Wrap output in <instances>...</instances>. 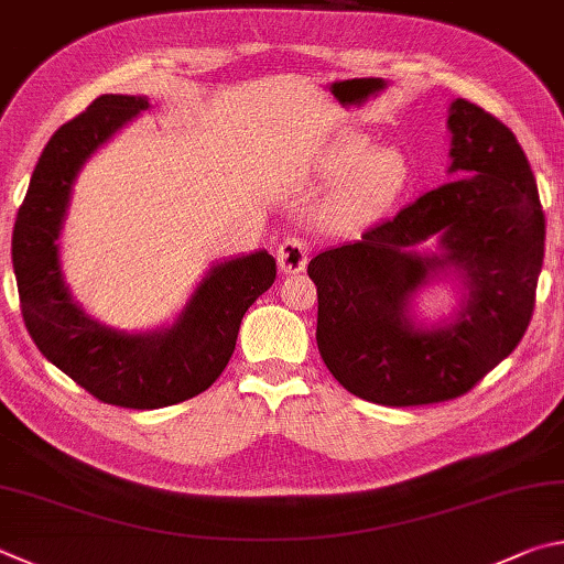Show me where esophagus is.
Listing matches in <instances>:
<instances>
[{
    "instance_id": "obj_1",
    "label": "esophagus",
    "mask_w": 564,
    "mask_h": 564,
    "mask_svg": "<svg viewBox=\"0 0 564 564\" xmlns=\"http://www.w3.org/2000/svg\"><path fill=\"white\" fill-rule=\"evenodd\" d=\"M276 264L284 274H297L307 267V245H304L297 235H290L288 240L280 242L276 250Z\"/></svg>"
}]
</instances>
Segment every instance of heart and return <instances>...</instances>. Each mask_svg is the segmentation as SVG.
<instances>
[{
    "label": "heart",
    "instance_id": "1",
    "mask_svg": "<svg viewBox=\"0 0 564 564\" xmlns=\"http://www.w3.org/2000/svg\"><path fill=\"white\" fill-rule=\"evenodd\" d=\"M354 176L347 195L341 197V217L354 220V217L373 215L389 207L403 193L409 183V163L393 148H381L373 151L369 143L351 141L334 155L327 173L334 181Z\"/></svg>",
    "mask_w": 564,
    "mask_h": 564
}]
</instances>
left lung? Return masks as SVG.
Instances as JSON below:
<instances>
[{"label":"left lung","instance_id":"8db88e82","mask_svg":"<svg viewBox=\"0 0 564 564\" xmlns=\"http://www.w3.org/2000/svg\"><path fill=\"white\" fill-rule=\"evenodd\" d=\"M451 167L466 173L307 267L317 347L344 389L381 406L458 399L518 347L535 307L545 215L518 138L480 106L448 108ZM436 236L438 253H419ZM448 271L464 284L451 321L421 325L412 297Z\"/></svg>","mask_w":564,"mask_h":564}]
</instances>
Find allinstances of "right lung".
Returning a JSON list of instances; mask_svg holds the SVG:
<instances>
[{
	"label": "right lung",
	"instance_id": "1",
	"mask_svg": "<svg viewBox=\"0 0 564 564\" xmlns=\"http://www.w3.org/2000/svg\"><path fill=\"white\" fill-rule=\"evenodd\" d=\"M145 96L104 94L46 143L17 213L12 264L36 349L98 401L163 409L213 387L230 361L250 304L272 288L274 257L257 250L213 264L173 324L128 334L86 314L68 292L58 237L84 163L145 111Z\"/></svg>",
	"mask_w": 564,
	"mask_h": 564
}]
</instances>
